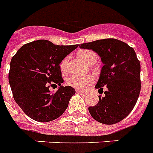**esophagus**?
Masks as SVG:
<instances>
[{
    "mask_svg": "<svg viewBox=\"0 0 153 153\" xmlns=\"http://www.w3.org/2000/svg\"><path fill=\"white\" fill-rule=\"evenodd\" d=\"M76 92L78 94H82V95H83V96H86V95H87V92H86V91H80V90H77Z\"/></svg>",
    "mask_w": 153,
    "mask_h": 153,
    "instance_id": "obj_1",
    "label": "esophagus"
}]
</instances>
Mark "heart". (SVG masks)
Segmentation results:
<instances>
[{
  "instance_id": "b5f03b06",
  "label": "heart",
  "mask_w": 153,
  "mask_h": 153,
  "mask_svg": "<svg viewBox=\"0 0 153 153\" xmlns=\"http://www.w3.org/2000/svg\"><path fill=\"white\" fill-rule=\"evenodd\" d=\"M79 56L82 60L88 64V65H94L98 60L97 54L92 50L89 49H84V50L79 51L78 53ZM70 61L69 56H65L64 59L61 62V70L62 72H67L68 71V63ZM95 82V77L92 75H87V76H79V75H71L66 79V82L68 85L71 86L74 88L79 89H86Z\"/></svg>"
}]
</instances>
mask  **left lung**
Segmentation results:
<instances>
[{
  "label": "left lung",
  "instance_id": "left-lung-1",
  "mask_svg": "<svg viewBox=\"0 0 153 153\" xmlns=\"http://www.w3.org/2000/svg\"><path fill=\"white\" fill-rule=\"evenodd\" d=\"M91 49L101 58L104 65L95 88L103 92L99 102L88 108L94 119L113 125L124 119L132 111L141 89L140 62L134 48L117 39H104L79 45Z\"/></svg>",
  "mask_w": 153,
  "mask_h": 153
}]
</instances>
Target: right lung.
<instances>
[{
    "label": "right lung",
    "mask_w": 153,
    "mask_h": 153,
    "mask_svg": "<svg viewBox=\"0 0 153 153\" xmlns=\"http://www.w3.org/2000/svg\"><path fill=\"white\" fill-rule=\"evenodd\" d=\"M79 45H56L39 39L19 48L10 62L9 82L14 100L28 117L39 123L56 119L67 108L75 90L62 86L61 62ZM60 87L55 93L50 84Z\"/></svg>",
    "instance_id": "right-lung-1"
}]
</instances>
